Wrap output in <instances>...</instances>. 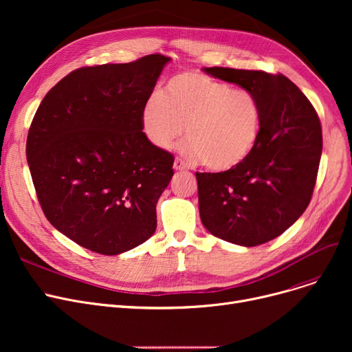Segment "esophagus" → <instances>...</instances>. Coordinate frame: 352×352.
<instances>
[{
  "instance_id": "34e87169",
  "label": "esophagus",
  "mask_w": 352,
  "mask_h": 352,
  "mask_svg": "<svg viewBox=\"0 0 352 352\" xmlns=\"http://www.w3.org/2000/svg\"><path fill=\"white\" fill-rule=\"evenodd\" d=\"M174 170H177V171L187 170V164L184 162L181 158H175V161H174Z\"/></svg>"
}]
</instances>
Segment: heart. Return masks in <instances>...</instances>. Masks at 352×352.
<instances>
[{"label":"heart","mask_w":352,"mask_h":352,"mask_svg":"<svg viewBox=\"0 0 352 352\" xmlns=\"http://www.w3.org/2000/svg\"><path fill=\"white\" fill-rule=\"evenodd\" d=\"M144 137L170 150L186 131L182 151L214 171L241 165L260 142L264 111L255 92L188 71L173 77L165 92H151L141 108Z\"/></svg>","instance_id":"1"}]
</instances>
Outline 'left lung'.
Returning <instances> with one entry per match:
<instances>
[{"label": "left lung", "instance_id": "1", "mask_svg": "<svg viewBox=\"0 0 352 352\" xmlns=\"http://www.w3.org/2000/svg\"><path fill=\"white\" fill-rule=\"evenodd\" d=\"M260 98V142L241 165L223 173H195L199 217L224 241L255 247L281 235L307 210L322 153L316 109L283 74L224 67L202 68Z\"/></svg>", "mask_w": 352, "mask_h": 352}]
</instances>
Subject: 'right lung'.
<instances>
[{"label": "right lung", "instance_id": "add662e5", "mask_svg": "<svg viewBox=\"0 0 352 352\" xmlns=\"http://www.w3.org/2000/svg\"><path fill=\"white\" fill-rule=\"evenodd\" d=\"M171 58L72 71L41 101L27 138V161L50 223L78 245L118 255L157 228V202L174 157L148 141L141 108Z\"/></svg>", "mask_w": 352, "mask_h": 352}]
</instances>
